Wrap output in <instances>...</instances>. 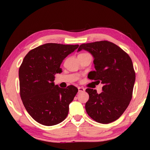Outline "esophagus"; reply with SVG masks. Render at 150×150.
<instances>
[{
  "label": "esophagus",
  "mask_w": 150,
  "mask_h": 150,
  "mask_svg": "<svg viewBox=\"0 0 150 150\" xmlns=\"http://www.w3.org/2000/svg\"><path fill=\"white\" fill-rule=\"evenodd\" d=\"M78 89H79V92H84V91H85V89H84V88H83V87H78Z\"/></svg>",
  "instance_id": "1"
}]
</instances>
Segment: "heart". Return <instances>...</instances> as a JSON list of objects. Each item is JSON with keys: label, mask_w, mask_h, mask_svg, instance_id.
I'll return each instance as SVG.
<instances>
[{"label": "heart", "mask_w": 150, "mask_h": 150, "mask_svg": "<svg viewBox=\"0 0 150 150\" xmlns=\"http://www.w3.org/2000/svg\"><path fill=\"white\" fill-rule=\"evenodd\" d=\"M86 54V53H81V54Z\"/></svg>", "instance_id": "obj_1"}]
</instances>
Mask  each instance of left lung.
<instances>
[{"label": "left lung", "instance_id": "8db88e82", "mask_svg": "<svg viewBox=\"0 0 150 150\" xmlns=\"http://www.w3.org/2000/svg\"><path fill=\"white\" fill-rule=\"evenodd\" d=\"M85 50L93 55L96 70L88 78L103 85L102 92L86 89L89 100L85 109L90 117L101 124H109L120 117L132 97L135 72L130 57L113 43L100 41L79 46L78 51Z\"/></svg>", "mask_w": 150, "mask_h": 150}]
</instances>
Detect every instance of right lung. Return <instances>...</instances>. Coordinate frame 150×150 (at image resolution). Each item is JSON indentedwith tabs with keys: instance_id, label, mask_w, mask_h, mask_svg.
<instances>
[{
	"instance_id": "add662e5",
	"label": "right lung",
	"mask_w": 150,
	"mask_h": 150,
	"mask_svg": "<svg viewBox=\"0 0 150 150\" xmlns=\"http://www.w3.org/2000/svg\"><path fill=\"white\" fill-rule=\"evenodd\" d=\"M78 47L48 43L30 50L24 58L19 69L20 97L37 122L54 126L67 116L78 89L74 85L65 89L54 85V75L62 71L63 60Z\"/></svg>"
}]
</instances>
